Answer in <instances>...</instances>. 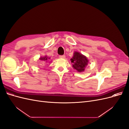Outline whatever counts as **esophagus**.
Returning a JSON list of instances; mask_svg holds the SVG:
<instances>
[{
	"label": "esophagus",
	"instance_id": "34e87169",
	"mask_svg": "<svg viewBox=\"0 0 129 129\" xmlns=\"http://www.w3.org/2000/svg\"><path fill=\"white\" fill-rule=\"evenodd\" d=\"M59 57L61 58H64L66 57V56L64 55H60Z\"/></svg>",
	"mask_w": 129,
	"mask_h": 129
}]
</instances>
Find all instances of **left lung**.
Masks as SVG:
<instances>
[{
    "label": "left lung",
    "instance_id": "8db88e82",
    "mask_svg": "<svg viewBox=\"0 0 129 129\" xmlns=\"http://www.w3.org/2000/svg\"><path fill=\"white\" fill-rule=\"evenodd\" d=\"M73 63V67L79 72H82L84 71V68L88 64V60L87 58L79 52H75L74 56L71 58Z\"/></svg>",
    "mask_w": 129,
    "mask_h": 129
}]
</instances>
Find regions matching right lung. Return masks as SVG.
<instances>
[{
	"mask_svg": "<svg viewBox=\"0 0 129 129\" xmlns=\"http://www.w3.org/2000/svg\"><path fill=\"white\" fill-rule=\"evenodd\" d=\"M49 59V58H48ZM40 60H42V61H46L48 60V57L47 56H45V57H42L40 58Z\"/></svg>",
	"mask_w": 129,
	"mask_h": 129,
	"instance_id": "add662e5",
	"label": "right lung"
}]
</instances>
